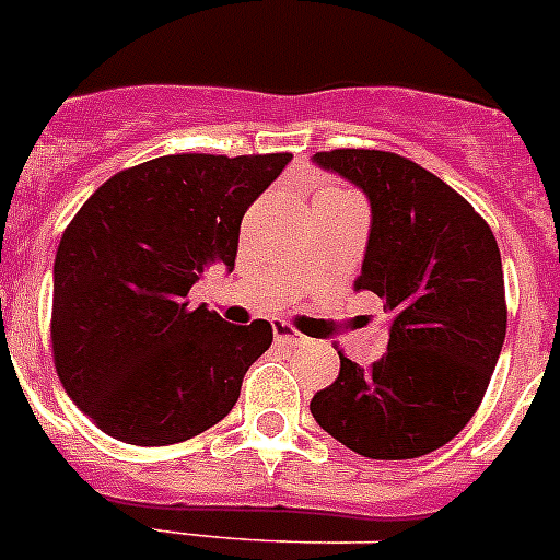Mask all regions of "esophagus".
I'll use <instances>...</instances> for the list:
<instances>
[{
    "mask_svg": "<svg viewBox=\"0 0 560 560\" xmlns=\"http://www.w3.org/2000/svg\"><path fill=\"white\" fill-rule=\"evenodd\" d=\"M271 328H275V339L277 341H285V345H303V341H305V336L296 334V330L291 328L289 323H283V319H277Z\"/></svg>",
    "mask_w": 560,
    "mask_h": 560,
    "instance_id": "esophagus-1",
    "label": "esophagus"
}]
</instances>
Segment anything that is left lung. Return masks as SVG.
I'll use <instances>...</instances> for the list:
<instances>
[{
  "instance_id": "1",
  "label": "left lung",
  "mask_w": 560,
  "mask_h": 560,
  "mask_svg": "<svg viewBox=\"0 0 560 560\" xmlns=\"http://www.w3.org/2000/svg\"><path fill=\"white\" fill-rule=\"evenodd\" d=\"M311 162L368 196L355 289L378 294L389 314L387 353L373 368L339 353V378L311 398V415L361 457L434 452L474 418L502 353L497 237L457 190L398 153L339 148Z\"/></svg>"
}]
</instances>
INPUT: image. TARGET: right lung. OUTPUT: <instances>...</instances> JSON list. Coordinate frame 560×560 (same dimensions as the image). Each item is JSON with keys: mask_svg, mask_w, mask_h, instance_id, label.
Here are the masks:
<instances>
[{"mask_svg": "<svg viewBox=\"0 0 560 560\" xmlns=\"http://www.w3.org/2000/svg\"><path fill=\"white\" fill-rule=\"evenodd\" d=\"M291 153H176L120 171L63 230L52 269V353L83 415L131 446L182 443L235 407L271 325L224 323L187 294L235 269L252 201Z\"/></svg>", "mask_w": 560, "mask_h": 560, "instance_id": "add662e5", "label": "right lung"}]
</instances>
